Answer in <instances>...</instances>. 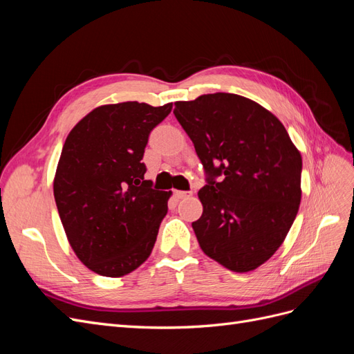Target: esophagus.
<instances>
[{"label":"esophagus","mask_w":354,"mask_h":354,"mask_svg":"<svg viewBox=\"0 0 354 354\" xmlns=\"http://www.w3.org/2000/svg\"><path fill=\"white\" fill-rule=\"evenodd\" d=\"M174 195H176L178 199H183V198L190 196V192H185V190H174Z\"/></svg>","instance_id":"34e87169"}]
</instances>
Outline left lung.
Instances as JSON below:
<instances>
[{
  "instance_id": "left-lung-1",
  "label": "left lung",
  "mask_w": 354,
  "mask_h": 354,
  "mask_svg": "<svg viewBox=\"0 0 354 354\" xmlns=\"http://www.w3.org/2000/svg\"><path fill=\"white\" fill-rule=\"evenodd\" d=\"M174 115L207 174L203 212L192 223L202 251L233 272L257 269L297 217L301 155L273 113L238 94L176 102Z\"/></svg>"
}]
</instances>
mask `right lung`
<instances>
[{
  "label": "right lung",
  "mask_w": 354,
  "mask_h": 354,
  "mask_svg": "<svg viewBox=\"0 0 354 354\" xmlns=\"http://www.w3.org/2000/svg\"><path fill=\"white\" fill-rule=\"evenodd\" d=\"M173 109L138 102L95 108L72 128L55 177V199L78 259L102 276L131 273L151 255L171 192L145 180L149 134Z\"/></svg>",
  "instance_id": "right-lung-1"
}]
</instances>
